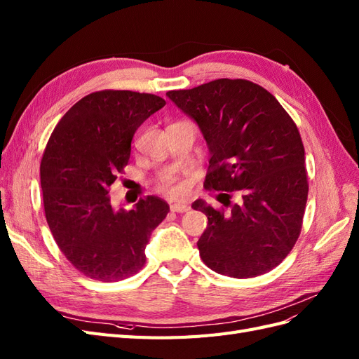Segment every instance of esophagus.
Segmentation results:
<instances>
[{"label":"esophagus","mask_w":359,"mask_h":359,"mask_svg":"<svg viewBox=\"0 0 359 359\" xmlns=\"http://www.w3.org/2000/svg\"><path fill=\"white\" fill-rule=\"evenodd\" d=\"M189 210H190V206L187 203L170 205V211H173V212H187Z\"/></svg>","instance_id":"esophagus-1"}]
</instances>
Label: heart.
<instances>
[{"instance_id":"heart-1","label":"heart","mask_w":359,"mask_h":359,"mask_svg":"<svg viewBox=\"0 0 359 359\" xmlns=\"http://www.w3.org/2000/svg\"><path fill=\"white\" fill-rule=\"evenodd\" d=\"M160 190L163 193L169 194V196H181L184 190H186V186H184L182 182H178L175 178L170 177L160 184Z\"/></svg>"}]
</instances>
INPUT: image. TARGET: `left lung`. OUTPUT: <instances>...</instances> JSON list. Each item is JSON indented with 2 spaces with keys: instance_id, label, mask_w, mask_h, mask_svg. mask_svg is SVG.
<instances>
[{
  "instance_id": "obj_1",
  "label": "left lung",
  "mask_w": 359,
  "mask_h": 359,
  "mask_svg": "<svg viewBox=\"0 0 359 359\" xmlns=\"http://www.w3.org/2000/svg\"><path fill=\"white\" fill-rule=\"evenodd\" d=\"M166 95L198 123L210 147L203 187L227 199L238 193L227 212L202 201L191 205L208 217L198 241L203 264L233 278L274 269L298 240L309 196L297 124L273 94L245 79H215Z\"/></svg>"
}]
</instances>
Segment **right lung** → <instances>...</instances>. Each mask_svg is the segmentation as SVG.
Returning <instances> with one entry per match:
<instances>
[{
  "mask_svg": "<svg viewBox=\"0 0 359 359\" xmlns=\"http://www.w3.org/2000/svg\"><path fill=\"white\" fill-rule=\"evenodd\" d=\"M165 104L148 93L95 91L70 107L48 140L40 163L46 222L62 255L93 280L109 283L142 269L151 232L169 212L157 196L116 211L107 194L137 127Z\"/></svg>",
  "mask_w": 359,
  "mask_h": 359,
  "instance_id": "1",
  "label": "right lung"
}]
</instances>
